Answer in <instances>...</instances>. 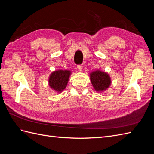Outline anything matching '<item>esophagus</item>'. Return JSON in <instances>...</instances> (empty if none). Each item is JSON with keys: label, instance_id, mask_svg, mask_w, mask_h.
<instances>
[{"label": "esophagus", "instance_id": "34e87169", "mask_svg": "<svg viewBox=\"0 0 154 154\" xmlns=\"http://www.w3.org/2000/svg\"><path fill=\"white\" fill-rule=\"evenodd\" d=\"M77 68H78L79 71H82L83 69V66H82V65H78V66H77Z\"/></svg>", "mask_w": 154, "mask_h": 154}]
</instances>
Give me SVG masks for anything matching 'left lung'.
I'll return each instance as SVG.
<instances>
[{"mask_svg":"<svg viewBox=\"0 0 154 154\" xmlns=\"http://www.w3.org/2000/svg\"><path fill=\"white\" fill-rule=\"evenodd\" d=\"M90 79L93 87L97 92L108 89L111 84L110 76L105 72L97 70L90 73Z\"/></svg>","mask_w":154,"mask_h":154,"instance_id":"obj_1","label":"left lung"}]
</instances>
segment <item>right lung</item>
Returning a JSON list of instances; mask_svg holds the SVG:
<instances>
[{"label": "right lung", "instance_id": "add662e5", "mask_svg": "<svg viewBox=\"0 0 154 154\" xmlns=\"http://www.w3.org/2000/svg\"><path fill=\"white\" fill-rule=\"evenodd\" d=\"M71 71L69 70H58L53 71L49 78V87L57 92H62L66 88Z\"/></svg>", "mask_w": 154, "mask_h": 154}]
</instances>
